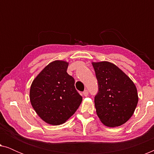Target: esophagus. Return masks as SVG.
I'll use <instances>...</instances> for the list:
<instances>
[{
	"mask_svg": "<svg viewBox=\"0 0 154 154\" xmlns=\"http://www.w3.org/2000/svg\"><path fill=\"white\" fill-rule=\"evenodd\" d=\"M83 95L85 96V97H87L88 95V91L87 90H84L83 92Z\"/></svg>",
	"mask_w": 154,
	"mask_h": 154,
	"instance_id": "obj_1",
	"label": "esophagus"
}]
</instances>
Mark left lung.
I'll use <instances>...</instances> for the list:
<instances>
[{"instance_id": "8db88e82", "label": "left lung", "mask_w": 154, "mask_h": 154, "mask_svg": "<svg viewBox=\"0 0 154 154\" xmlns=\"http://www.w3.org/2000/svg\"><path fill=\"white\" fill-rule=\"evenodd\" d=\"M92 66L98 81V92L94 97L97 114L108 127L123 125L130 119L137 105L135 85L112 63H92Z\"/></svg>"}]
</instances>
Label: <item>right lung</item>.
<instances>
[{
    "mask_svg": "<svg viewBox=\"0 0 154 154\" xmlns=\"http://www.w3.org/2000/svg\"><path fill=\"white\" fill-rule=\"evenodd\" d=\"M68 65L64 61L50 63L31 84V105L37 114L50 125L65 123L83 100L75 90L74 79L66 72Z\"/></svg>",
    "mask_w": 154,
    "mask_h": 154,
    "instance_id": "right-lung-1",
    "label": "right lung"
}]
</instances>
